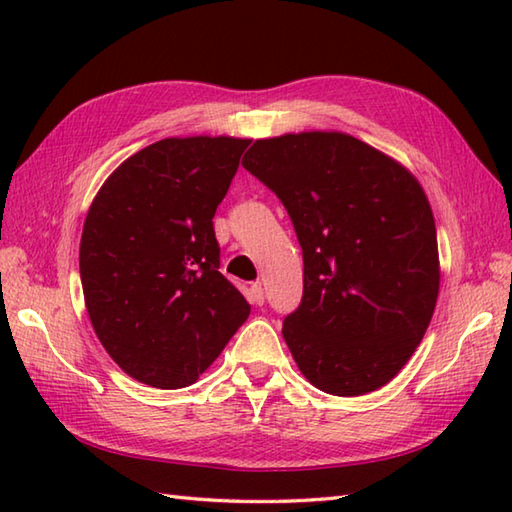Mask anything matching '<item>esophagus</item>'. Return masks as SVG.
<instances>
[{"mask_svg":"<svg viewBox=\"0 0 512 512\" xmlns=\"http://www.w3.org/2000/svg\"><path fill=\"white\" fill-rule=\"evenodd\" d=\"M264 288L262 284H253L250 286V301L255 303V306H264Z\"/></svg>","mask_w":512,"mask_h":512,"instance_id":"esophagus-1","label":"esophagus"}]
</instances>
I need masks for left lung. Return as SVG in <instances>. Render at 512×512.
<instances>
[{"label":"left lung","mask_w":512,"mask_h":512,"mask_svg":"<svg viewBox=\"0 0 512 512\" xmlns=\"http://www.w3.org/2000/svg\"><path fill=\"white\" fill-rule=\"evenodd\" d=\"M273 191L303 250L284 339L332 396L387 385L416 352L440 290L436 222L409 169L341 132L255 140L242 160Z\"/></svg>","instance_id":"8db88e82"}]
</instances>
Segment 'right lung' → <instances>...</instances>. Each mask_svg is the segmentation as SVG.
<instances>
[{"label":"right lung","mask_w":512,"mask_h":512,"mask_svg":"<svg viewBox=\"0 0 512 512\" xmlns=\"http://www.w3.org/2000/svg\"><path fill=\"white\" fill-rule=\"evenodd\" d=\"M248 138H165L127 158L85 217L79 268L105 352L158 389L193 385L250 306L220 273L213 231Z\"/></svg>","instance_id":"right-lung-1"}]
</instances>
